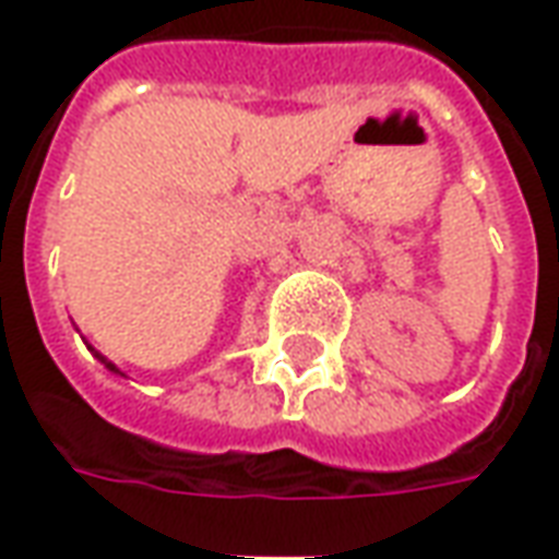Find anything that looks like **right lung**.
Returning a JSON list of instances; mask_svg holds the SVG:
<instances>
[{"instance_id":"1","label":"right lung","mask_w":559,"mask_h":559,"mask_svg":"<svg viewBox=\"0 0 559 559\" xmlns=\"http://www.w3.org/2000/svg\"><path fill=\"white\" fill-rule=\"evenodd\" d=\"M90 350H92V347H90ZM92 353H95V350H92ZM95 356H98V359H102V362H104V365H107V368H110V371H116V374H119V368H116V365H114V362H107V359H104L102 353H95Z\"/></svg>"}]
</instances>
